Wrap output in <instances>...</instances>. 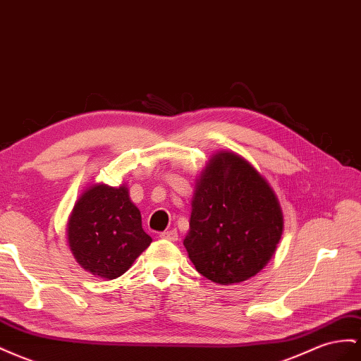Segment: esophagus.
Masks as SVG:
<instances>
[{
	"instance_id": "1",
	"label": "esophagus",
	"mask_w": 361,
	"mask_h": 361,
	"mask_svg": "<svg viewBox=\"0 0 361 361\" xmlns=\"http://www.w3.org/2000/svg\"><path fill=\"white\" fill-rule=\"evenodd\" d=\"M161 238L169 240V241H176L178 240V232L171 229V231H165L161 233Z\"/></svg>"
}]
</instances>
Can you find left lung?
Wrapping results in <instances>:
<instances>
[{
    "instance_id": "1",
    "label": "left lung",
    "mask_w": 361,
    "mask_h": 361,
    "mask_svg": "<svg viewBox=\"0 0 361 361\" xmlns=\"http://www.w3.org/2000/svg\"><path fill=\"white\" fill-rule=\"evenodd\" d=\"M282 212L266 179L235 153L212 157L191 203L183 246L212 282H243L264 267L281 240Z\"/></svg>"
}]
</instances>
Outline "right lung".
Masks as SVG:
<instances>
[{
	"instance_id": "add662e5",
	"label": "right lung",
	"mask_w": 361,
	"mask_h": 361,
	"mask_svg": "<svg viewBox=\"0 0 361 361\" xmlns=\"http://www.w3.org/2000/svg\"><path fill=\"white\" fill-rule=\"evenodd\" d=\"M68 245L75 261L92 275L121 276L149 247L141 212L126 187L94 185L75 203L68 221Z\"/></svg>"
}]
</instances>
